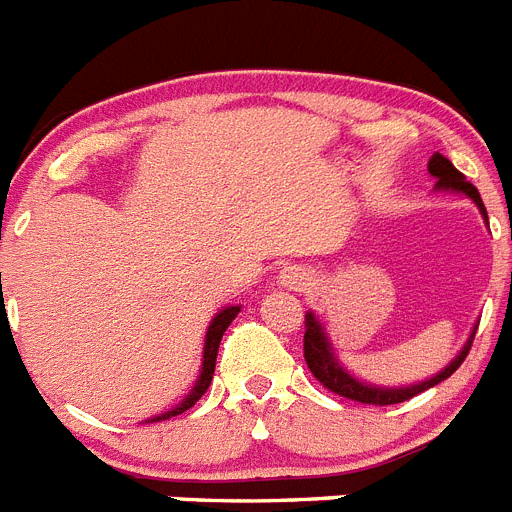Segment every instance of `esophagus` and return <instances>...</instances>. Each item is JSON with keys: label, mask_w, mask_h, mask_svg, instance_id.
Listing matches in <instances>:
<instances>
[{"label": "esophagus", "mask_w": 512, "mask_h": 512, "mask_svg": "<svg viewBox=\"0 0 512 512\" xmlns=\"http://www.w3.org/2000/svg\"><path fill=\"white\" fill-rule=\"evenodd\" d=\"M282 284L289 289H302L310 284V271L302 269V266H287V269L282 271Z\"/></svg>", "instance_id": "1"}]
</instances>
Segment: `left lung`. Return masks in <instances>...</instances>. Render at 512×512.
Segmentation results:
<instances>
[{
    "instance_id": "obj_1",
    "label": "left lung",
    "mask_w": 512,
    "mask_h": 512,
    "mask_svg": "<svg viewBox=\"0 0 512 512\" xmlns=\"http://www.w3.org/2000/svg\"><path fill=\"white\" fill-rule=\"evenodd\" d=\"M428 171H431V176L438 179L436 189H451V192L467 194V197H472V200L477 202L479 212L487 217V210L485 205H482V197H479L477 187H474L472 182H467L461 171L454 169V164H451L449 158H443L441 153H433V158L428 161ZM472 341L474 336L469 338L467 346L461 348V354L456 356L441 374H436V377L428 379V382L413 384V387H372V384H364L359 382V379L351 377V374L338 364V359L333 356V348H330L328 338H325L323 333V325L318 323V318H315L312 312L305 315V361L307 369L312 372V377L318 379L325 390L336 392V395L348 397V400L354 402H364V405H397V402L410 400V397L420 395V392H425L428 387H433V384L449 379L451 374L459 369L461 361L467 359Z\"/></svg>"
}]
</instances>
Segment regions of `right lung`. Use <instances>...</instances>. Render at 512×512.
<instances>
[{
    "label": "right lung",
    "mask_w": 512,
    "mask_h": 512,
    "mask_svg": "<svg viewBox=\"0 0 512 512\" xmlns=\"http://www.w3.org/2000/svg\"><path fill=\"white\" fill-rule=\"evenodd\" d=\"M238 312H241V307H225L223 312H217L215 320H212L210 328H207L205 359H202V372H200V379H197V384H194V390L189 392L187 400H184L182 405H179V408L169 410V413H164V415H158V418H153V423H156V420L171 418V415L184 413V410L192 408L194 402H197L202 395H205L207 387H210V382H212V374H215V361H217V348H220V338H223L225 328H228V325L233 323Z\"/></svg>",
    "instance_id": "right-lung-1"
}]
</instances>
